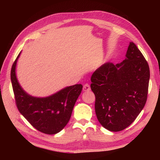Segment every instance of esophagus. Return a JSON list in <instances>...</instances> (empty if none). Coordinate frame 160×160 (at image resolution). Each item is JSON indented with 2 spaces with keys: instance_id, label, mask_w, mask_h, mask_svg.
Instances as JSON below:
<instances>
[{
  "instance_id": "obj_1",
  "label": "esophagus",
  "mask_w": 160,
  "mask_h": 160,
  "mask_svg": "<svg viewBox=\"0 0 160 160\" xmlns=\"http://www.w3.org/2000/svg\"><path fill=\"white\" fill-rule=\"evenodd\" d=\"M91 89L90 88V85L88 83H86L83 85V91H89Z\"/></svg>"
}]
</instances>
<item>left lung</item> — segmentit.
<instances>
[{
    "label": "left lung",
    "mask_w": 160,
    "mask_h": 160,
    "mask_svg": "<svg viewBox=\"0 0 160 160\" xmlns=\"http://www.w3.org/2000/svg\"><path fill=\"white\" fill-rule=\"evenodd\" d=\"M125 59L107 62L91 76L97 118L103 127L119 132L132 124L146 103L149 81L147 61L133 42Z\"/></svg>",
    "instance_id": "1"
}]
</instances>
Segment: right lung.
Returning a JSON list of instances; mask_svg holds the SVG:
<instances>
[{
    "label": "right lung",
    "instance_id": "obj_1",
    "mask_svg": "<svg viewBox=\"0 0 160 160\" xmlns=\"http://www.w3.org/2000/svg\"><path fill=\"white\" fill-rule=\"evenodd\" d=\"M20 53L12 64L11 79L17 107L32 127L45 134L59 132L69 122L76 101L83 86L67 87L47 98H35L27 94L19 85L16 77V65Z\"/></svg>",
    "mask_w": 160,
    "mask_h": 160
}]
</instances>
